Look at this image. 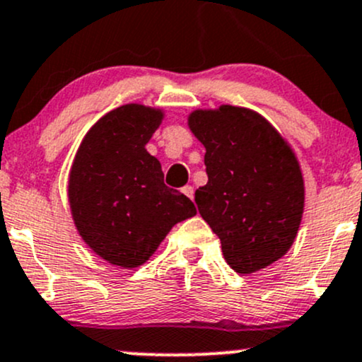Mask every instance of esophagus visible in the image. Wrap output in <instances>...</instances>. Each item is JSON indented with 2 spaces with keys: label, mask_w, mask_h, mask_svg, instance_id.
Here are the masks:
<instances>
[{
  "label": "esophagus",
  "mask_w": 362,
  "mask_h": 362,
  "mask_svg": "<svg viewBox=\"0 0 362 362\" xmlns=\"http://www.w3.org/2000/svg\"><path fill=\"white\" fill-rule=\"evenodd\" d=\"M182 192H184L185 196L189 197V199H192V197H194V187H192V185H185V187H182Z\"/></svg>",
  "instance_id": "34e87169"
}]
</instances>
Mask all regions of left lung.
<instances>
[{
  "label": "left lung",
  "instance_id": "8db88e82",
  "mask_svg": "<svg viewBox=\"0 0 362 362\" xmlns=\"http://www.w3.org/2000/svg\"><path fill=\"white\" fill-rule=\"evenodd\" d=\"M189 129L206 148L208 184L196 190L202 220L220 237L230 268L259 272L287 254L304 213L299 161L256 111L223 105L196 110Z\"/></svg>",
  "mask_w": 362,
  "mask_h": 362
}]
</instances>
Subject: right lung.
Instances as JSON below:
<instances>
[{"mask_svg": "<svg viewBox=\"0 0 362 362\" xmlns=\"http://www.w3.org/2000/svg\"><path fill=\"white\" fill-rule=\"evenodd\" d=\"M161 120V110L134 103L110 111L82 139L70 170L78 233L120 268L144 264L173 225L197 213L187 196L166 187L160 161L146 151Z\"/></svg>", "mask_w": 362, "mask_h": 362, "instance_id": "right-lung-1", "label": "right lung"}]
</instances>
